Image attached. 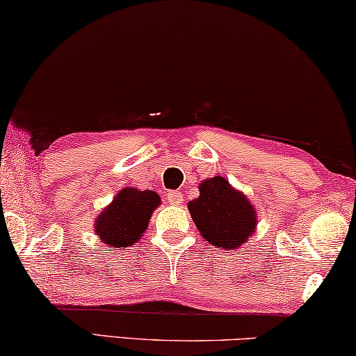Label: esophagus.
I'll return each instance as SVG.
<instances>
[{"mask_svg":"<svg viewBox=\"0 0 356 356\" xmlns=\"http://www.w3.org/2000/svg\"><path fill=\"white\" fill-rule=\"evenodd\" d=\"M166 200L169 204H179V202L182 201V193L177 190H169L166 193Z\"/></svg>","mask_w":356,"mask_h":356,"instance_id":"obj_1","label":"esophagus"}]
</instances>
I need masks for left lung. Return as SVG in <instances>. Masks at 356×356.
<instances>
[{
	"label": "left lung",
	"mask_w": 356,
	"mask_h": 356,
	"mask_svg": "<svg viewBox=\"0 0 356 356\" xmlns=\"http://www.w3.org/2000/svg\"><path fill=\"white\" fill-rule=\"evenodd\" d=\"M188 211L202 238L225 250L239 249L255 231V209L222 176L200 185V198L188 202Z\"/></svg>",
	"instance_id": "obj_1"
}]
</instances>
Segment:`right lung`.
<instances>
[{
	"label": "right lung",
	"mask_w": 356,
	"mask_h": 356,
	"mask_svg": "<svg viewBox=\"0 0 356 356\" xmlns=\"http://www.w3.org/2000/svg\"><path fill=\"white\" fill-rule=\"evenodd\" d=\"M158 204L160 196L155 191L123 188L101 212L95 231L111 249L136 244V241L143 238V233L147 229L152 212Z\"/></svg>",
	"instance_id": "1"
}]
</instances>
